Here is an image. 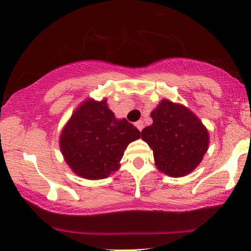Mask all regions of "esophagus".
Here are the masks:
<instances>
[{
    "label": "esophagus",
    "mask_w": 251,
    "mask_h": 251,
    "mask_svg": "<svg viewBox=\"0 0 251 251\" xmlns=\"http://www.w3.org/2000/svg\"><path fill=\"white\" fill-rule=\"evenodd\" d=\"M135 125H136L137 128H138L139 131H142L143 128H144V122L142 121V120H139V121H137V122L135 123Z\"/></svg>",
    "instance_id": "esophagus-1"
}]
</instances>
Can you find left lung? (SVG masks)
<instances>
[{"label":"left lung","mask_w":251,"mask_h":251,"mask_svg":"<svg viewBox=\"0 0 251 251\" xmlns=\"http://www.w3.org/2000/svg\"><path fill=\"white\" fill-rule=\"evenodd\" d=\"M152 126L142 131V139L153 150L157 169L171 177L190 174L207 152L209 135L190 109L167 99L151 113Z\"/></svg>","instance_id":"8db88e82"}]
</instances>
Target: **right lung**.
Segmentation results:
<instances>
[{
	"instance_id": "add662e5",
	"label": "right lung",
	"mask_w": 251,
	"mask_h": 251,
	"mask_svg": "<svg viewBox=\"0 0 251 251\" xmlns=\"http://www.w3.org/2000/svg\"><path fill=\"white\" fill-rule=\"evenodd\" d=\"M140 131L126 119L118 120L102 101H84L60 136V150L68 166L87 179H101L118 170L129 143Z\"/></svg>"
}]
</instances>
